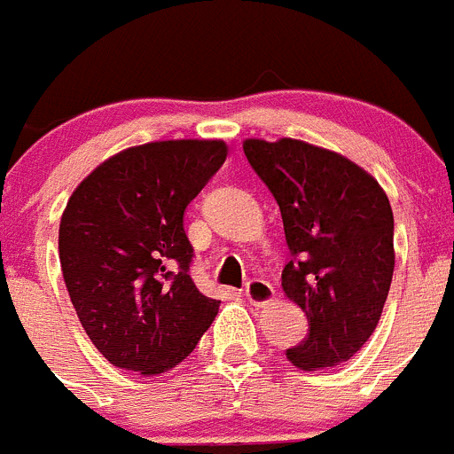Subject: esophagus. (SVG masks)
<instances>
[{"label": "esophagus", "instance_id": "1", "mask_svg": "<svg viewBox=\"0 0 454 454\" xmlns=\"http://www.w3.org/2000/svg\"><path fill=\"white\" fill-rule=\"evenodd\" d=\"M244 295H247V300L253 307H264V304L273 302L275 289L266 282V279H251L247 285V289H244Z\"/></svg>", "mask_w": 454, "mask_h": 454}]
</instances>
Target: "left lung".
<instances>
[{
  "label": "left lung",
  "mask_w": 454,
  "mask_h": 454,
  "mask_svg": "<svg viewBox=\"0 0 454 454\" xmlns=\"http://www.w3.org/2000/svg\"><path fill=\"white\" fill-rule=\"evenodd\" d=\"M244 154L279 206L291 251L282 289L309 320L286 358L302 370L340 365L370 340L392 285L387 194L349 159L295 138H248Z\"/></svg>",
  "instance_id": "obj_1"
}]
</instances>
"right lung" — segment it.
I'll use <instances>...</instances> for the list:
<instances>
[{"instance_id":"right-lung-1","label":"right lung","mask_w":454,"mask_h":454,"mask_svg":"<svg viewBox=\"0 0 454 454\" xmlns=\"http://www.w3.org/2000/svg\"><path fill=\"white\" fill-rule=\"evenodd\" d=\"M223 141H156L112 156L74 190L60 264L84 332L112 365L163 374L197 347L219 300L190 278L188 203L223 165Z\"/></svg>"}]
</instances>
